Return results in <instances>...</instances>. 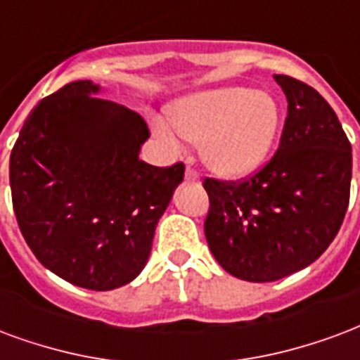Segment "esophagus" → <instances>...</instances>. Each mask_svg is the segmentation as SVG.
<instances>
[{"instance_id":"obj_1","label":"esophagus","mask_w":360,"mask_h":360,"mask_svg":"<svg viewBox=\"0 0 360 360\" xmlns=\"http://www.w3.org/2000/svg\"><path fill=\"white\" fill-rule=\"evenodd\" d=\"M184 178H186V182H195V180H198V172H195L193 169H186Z\"/></svg>"}]
</instances>
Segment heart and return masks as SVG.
<instances>
[{
    "label": "heart",
    "instance_id": "b5f03b06",
    "mask_svg": "<svg viewBox=\"0 0 360 360\" xmlns=\"http://www.w3.org/2000/svg\"><path fill=\"white\" fill-rule=\"evenodd\" d=\"M176 131L201 143V161L214 176L240 180L263 167L276 143L282 109L274 97L245 86L198 91L170 107ZM155 136L167 148L180 149L178 134L153 120Z\"/></svg>",
    "mask_w": 360,
    "mask_h": 360
}]
</instances>
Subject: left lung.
I'll use <instances>...</instances> for the list:
<instances>
[{
    "label": "left lung",
    "instance_id": "left-lung-1",
    "mask_svg": "<svg viewBox=\"0 0 360 360\" xmlns=\"http://www.w3.org/2000/svg\"><path fill=\"white\" fill-rule=\"evenodd\" d=\"M288 97L276 155L245 182L205 180L212 257L245 282H274L314 263L340 232L353 155L334 109L319 91L274 75Z\"/></svg>",
    "mask_w": 360,
    "mask_h": 360
}]
</instances>
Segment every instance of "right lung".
Instances as JSON below:
<instances>
[{"instance_id":"right-lung-1","label":"right lung","mask_w":360,"mask_h":360,"mask_svg":"<svg viewBox=\"0 0 360 360\" xmlns=\"http://www.w3.org/2000/svg\"><path fill=\"white\" fill-rule=\"evenodd\" d=\"M101 91L76 80L41 99L11 151L9 182L36 259L78 288L109 291L130 284L148 263L184 165L141 161L148 124L99 99Z\"/></svg>"}]
</instances>
